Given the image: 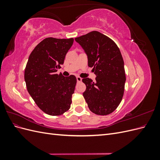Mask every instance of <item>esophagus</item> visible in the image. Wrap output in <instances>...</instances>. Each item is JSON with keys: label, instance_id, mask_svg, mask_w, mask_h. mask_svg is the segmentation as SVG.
I'll return each mask as SVG.
<instances>
[{"label": "esophagus", "instance_id": "1", "mask_svg": "<svg viewBox=\"0 0 160 160\" xmlns=\"http://www.w3.org/2000/svg\"><path fill=\"white\" fill-rule=\"evenodd\" d=\"M82 81V78H81L80 77H77V82H81Z\"/></svg>", "mask_w": 160, "mask_h": 160}]
</instances>
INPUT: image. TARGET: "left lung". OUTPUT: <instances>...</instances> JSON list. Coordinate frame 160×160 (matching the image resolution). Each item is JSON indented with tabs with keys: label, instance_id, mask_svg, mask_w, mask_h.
<instances>
[{
	"label": "left lung",
	"instance_id": "left-lung-1",
	"mask_svg": "<svg viewBox=\"0 0 160 160\" xmlns=\"http://www.w3.org/2000/svg\"><path fill=\"white\" fill-rule=\"evenodd\" d=\"M88 56V66L93 67L95 82L89 78L83 95L92 112L106 115L114 111L122 100L125 83L124 62L114 41L98 31L75 38Z\"/></svg>",
	"mask_w": 160,
	"mask_h": 160
}]
</instances>
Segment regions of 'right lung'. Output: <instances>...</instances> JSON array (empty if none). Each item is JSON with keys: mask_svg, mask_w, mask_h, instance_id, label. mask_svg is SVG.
<instances>
[{"mask_svg": "<svg viewBox=\"0 0 160 160\" xmlns=\"http://www.w3.org/2000/svg\"><path fill=\"white\" fill-rule=\"evenodd\" d=\"M73 41L72 38H46L28 57L25 70L27 91L38 107L48 115H62L71 107L76 77L55 72L63 64Z\"/></svg>", "mask_w": 160, "mask_h": 160, "instance_id": "obj_1", "label": "right lung"}]
</instances>
